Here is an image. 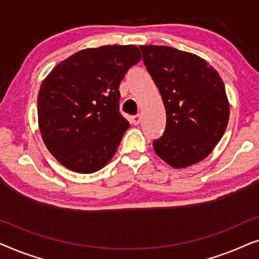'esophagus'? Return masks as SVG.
<instances>
[{
  "mask_svg": "<svg viewBox=\"0 0 259 259\" xmlns=\"http://www.w3.org/2000/svg\"><path fill=\"white\" fill-rule=\"evenodd\" d=\"M141 121V116L140 115H133L132 116V123L133 125H139Z\"/></svg>",
  "mask_w": 259,
  "mask_h": 259,
  "instance_id": "obj_1",
  "label": "esophagus"
}]
</instances>
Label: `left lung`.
Masks as SVG:
<instances>
[{
    "label": "left lung",
    "instance_id": "8db88e82",
    "mask_svg": "<svg viewBox=\"0 0 259 259\" xmlns=\"http://www.w3.org/2000/svg\"><path fill=\"white\" fill-rule=\"evenodd\" d=\"M145 66L160 92L166 128L153 141L158 157L175 168L207 157L222 139L230 105L222 77L207 61L167 46H140Z\"/></svg>",
    "mask_w": 259,
    "mask_h": 259
}]
</instances>
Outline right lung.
Listing matches in <instances>:
<instances>
[{
  "instance_id": "1",
  "label": "right lung",
  "mask_w": 259,
  "mask_h": 259,
  "mask_svg": "<svg viewBox=\"0 0 259 259\" xmlns=\"http://www.w3.org/2000/svg\"><path fill=\"white\" fill-rule=\"evenodd\" d=\"M140 59L132 45L82 49L42 81L38 127L60 164L77 173H93L113 158L130 127L119 112V86Z\"/></svg>"
}]
</instances>
